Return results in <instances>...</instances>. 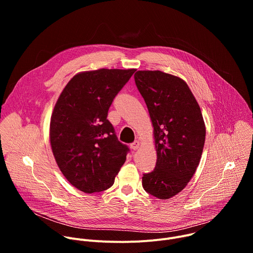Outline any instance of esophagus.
Here are the masks:
<instances>
[{"mask_svg": "<svg viewBox=\"0 0 253 253\" xmlns=\"http://www.w3.org/2000/svg\"><path fill=\"white\" fill-rule=\"evenodd\" d=\"M139 147H140V141L139 140H136L133 143H131V148L133 150H137Z\"/></svg>", "mask_w": 253, "mask_h": 253, "instance_id": "obj_1", "label": "esophagus"}]
</instances>
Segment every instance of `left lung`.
I'll use <instances>...</instances> for the list:
<instances>
[{
    "label": "left lung",
    "instance_id": "obj_1",
    "mask_svg": "<svg viewBox=\"0 0 253 253\" xmlns=\"http://www.w3.org/2000/svg\"><path fill=\"white\" fill-rule=\"evenodd\" d=\"M137 89L154 127L156 166L143 174L146 192L168 199L182 191L199 164L205 142L200 107L188 85L161 71H137Z\"/></svg>",
    "mask_w": 253,
    "mask_h": 253
}]
</instances>
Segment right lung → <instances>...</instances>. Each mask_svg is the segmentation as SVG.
I'll return each mask as SVG.
<instances>
[{"label": "right lung", "mask_w": 253, "mask_h": 253, "mask_svg": "<svg viewBox=\"0 0 253 253\" xmlns=\"http://www.w3.org/2000/svg\"><path fill=\"white\" fill-rule=\"evenodd\" d=\"M135 69H99L72 78L51 117L50 141L68 181L85 193L110 188L130 151L107 119L108 110Z\"/></svg>", "instance_id": "add662e5"}]
</instances>
